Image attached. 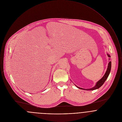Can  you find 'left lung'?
Returning a JSON list of instances; mask_svg holds the SVG:
<instances>
[{
  "instance_id": "1",
  "label": "left lung",
  "mask_w": 122,
  "mask_h": 122,
  "mask_svg": "<svg viewBox=\"0 0 122 122\" xmlns=\"http://www.w3.org/2000/svg\"><path fill=\"white\" fill-rule=\"evenodd\" d=\"M108 57L110 58V56L109 55V54H107ZM111 61H109V63H108V67H107V71L105 73V74L104 75V76L102 77V78L100 80L98 81H97V83L96 86L91 88H89V89H84V88H82L81 87H79L78 86H77L79 88H80L81 89H84V90H95L96 89H97L98 88H99L100 86H101L104 83V82H105V81H106V80L107 79V78H108L109 75V73L110 72V71H111Z\"/></svg>"
}]
</instances>
